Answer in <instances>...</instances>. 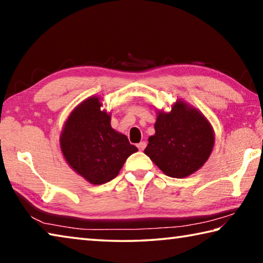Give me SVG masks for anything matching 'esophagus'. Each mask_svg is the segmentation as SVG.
<instances>
[{"label":"esophagus","instance_id":"esophagus-1","mask_svg":"<svg viewBox=\"0 0 263 263\" xmlns=\"http://www.w3.org/2000/svg\"><path fill=\"white\" fill-rule=\"evenodd\" d=\"M137 147L139 148V151H144L145 147H146V141H140L139 144L137 145Z\"/></svg>","mask_w":263,"mask_h":263}]
</instances>
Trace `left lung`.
<instances>
[{
  "label": "left lung",
  "mask_w": 263,
  "mask_h": 263,
  "mask_svg": "<svg viewBox=\"0 0 263 263\" xmlns=\"http://www.w3.org/2000/svg\"><path fill=\"white\" fill-rule=\"evenodd\" d=\"M154 128L145 154L166 175L183 179L210 157L215 142L210 123L183 102H176L171 112H159Z\"/></svg>",
  "instance_id": "obj_1"
}]
</instances>
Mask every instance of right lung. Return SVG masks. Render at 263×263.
I'll return each mask as SVG.
<instances>
[{"mask_svg":"<svg viewBox=\"0 0 263 263\" xmlns=\"http://www.w3.org/2000/svg\"><path fill=\"white\" fill-rule=\"evenodd\" d=\"M99 97L80 104L65 124L60 147L66 161L91 184H103L118 175L124 162L138 148L110 125V115L101 110Z\"/></svg>","mask_w":263,"mask_h":263,"instance_id":"1","label":"right lung"}]
</instances>
